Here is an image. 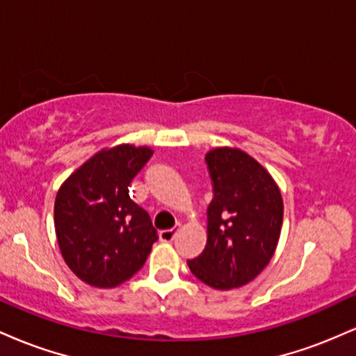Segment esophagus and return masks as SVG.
I'll use <instances>...</instances> for the list:
<instances>
[{
    "label": "esophagus",
    "mask_w": 356,
    "mask_h": 356,
    "mask_svg": "<svg viewBox=\"0 0 356 356\" xmlns=\"http://www.w3.org/2000/svg\"><path fill=\"white\" fill-rule=\"evenodd\" d=\"M181 229V224H177V226L172 227V229H164L159 232V239L162 241V243H170L175 238V234H177V231Z\"/></svg>",
    "instance_id": "obj_1"
}]
</instances>
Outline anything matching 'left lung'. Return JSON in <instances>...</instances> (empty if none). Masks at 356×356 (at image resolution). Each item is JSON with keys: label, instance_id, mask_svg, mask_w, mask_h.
Segmentation results:
<instances>
[{"label": "left lung", "instance_id": "8db88e82", "mask_svg": "<svg viewBox=\"0 0 356 356\" xmlns=\"http://www.w3.org/2000/svg\"><path fill=\"white\" fill-rule=\"evenodd\" d=\"M206 162L214 186L207 244L187 264L204 284L226 291L251 283L271 261L283 226V197L271 174L238 147H216Z\"/></svg>", "mask_w": 356, "mask_h": 356}]
</instances>
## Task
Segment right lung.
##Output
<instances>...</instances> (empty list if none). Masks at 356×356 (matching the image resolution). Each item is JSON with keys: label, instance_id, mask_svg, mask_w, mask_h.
<instances>
[{"label": "right lung", "instance_id": "obj_1", "mask_svg": "<svg viewBox=\"0 0 356 356\" xmlns=\"http://www.w3.org/2000/svg\"><path fill=\"white\" fill-rule=\"evenodd\" d=\"M154 150L105 147L60 186L55 231L67 266L93 288H115L144 266L157 241L149 214L130 199L129 186Z\"/></svg>", "mask_w": 356, "mask_h": 356}]
</instances>
